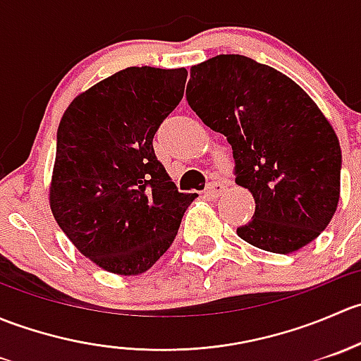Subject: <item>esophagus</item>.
<instances>
[{
  "label": "esophagus",
  "instance_id": "34e87169",
  "mask_svg": "<svg viewBox=\"0 0 361 361\" xmlns=\"http://www.w3.org/2000/svg\"><path fill=\"white\" fill-rule=\"evenodd\" d=\"M224 190H225V185L221 183V181L214 180V181H211L209 185H207L206 195H207V197H211V199H216V197H220L221 192H224Z\"/></svg>",
  "mask_w": 361,
  "mask_h": 361
}]
</instances>
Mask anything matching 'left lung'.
<instances>
[{
    "label": "left lung",
    "mask_w": 361,
    "mask_h": 361,
    "mask_svg": "<svg viewBox=\"0 0 361 361\" xmlns=\"http://www.w3.org/2000/svg\"><path fill=\"white\" fill-rule=\"evenodd\" d=\"M187 101L227 137L235 183L255 199L239 238L281 255L314 241L336 214L342 154L336 130L305 90L267 64L221 54L190 68Z\"/></svg>",
    "instance_id": "obj_1"
}]
</instances>
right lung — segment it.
I'll use <instances>...</instances> for the list:
<instances>
[{
  "label": "right lung",
  "instance_id": "right-lung-1",
  "mask_svg": "<svg viewBox=\"0 0 361 361\" xmlns=\"http://www.w3.org/2000/svg\"><path fill=\"white\" fill-rule=\"evenodd\" d=\"M185 82V68H126L76 96L61 118L50 209L76 250L113 274L148 271L195 199L178 192L154 152Z\"/></svg>",
  "mask_w": 361,
  "mask_h": 361
}]
</instances>
